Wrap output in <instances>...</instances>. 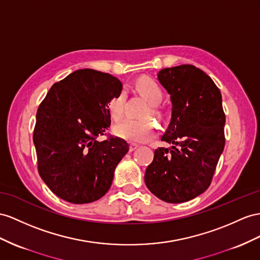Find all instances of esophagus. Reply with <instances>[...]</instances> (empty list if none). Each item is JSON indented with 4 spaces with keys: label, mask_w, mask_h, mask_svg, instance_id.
Returning <instances> with one entry per match:
<instances>
[{
    "label": "esophagus",
    "mask_w": 260,
    "mask_h": 260,
    "mask_svg": "<svg viewBox=\"0 0 260 260\" xmlns=\"http://www.w3.org/2000/svg\"><path fill=\"white\" fill-rule=\"evenodd\" d=\"M137 147H138V145H136V144H131V145H129V151H134Z\"/></svg>",
    "instance_id": "esophagus-1"
}]
</instances>
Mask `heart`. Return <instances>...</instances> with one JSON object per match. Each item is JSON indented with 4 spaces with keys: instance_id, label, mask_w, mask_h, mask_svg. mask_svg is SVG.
<instances>
[{
    "instance_id": "1",
    "label": "heart",
    "mask_w": 260,
    "mask_h": 260,
    "mask_svg": "<svg viewBox=\"0 0 260 260\" xmlns=\"http://www.w3.org/2000/svg\"><path fill=\"white\" fill-rule=\"evenodd\" d=\"M136 89L143 94L147 101L152 104L150 112L157 116H161V111L157 108L158 103L161 102L164 98V91L157 81L154 79L143 77L139 78L136 81ZM125 102H126V93L124 91L118 92L116 95L110 99L108 102L109 114L113 119L121 118L125 112ZM157 124L152 122L151 119H134V118H125L122 122L117 123L113 132L118 137H122L126 141L133 143H142L149 141L154 138L157 134Z\"/></svg>"
}]
</instances>
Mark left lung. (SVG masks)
<instances>
[{
	"instance_id": "1",
	"label": "left lung",
	"mask_w": 260,
	"mask_h": 260,
	"mask_svg": "<svg viewBox=\"0 0 260 260\" xmlns=\"http://www.w3.org/2000/svg\"><path fill=\"white\" fill-rule=\"evenodd\" d=\"M158 79L171 96L172 116L145 172L151 193L168 203L194 199L210 187L224 149L225 113L213 80L192 64L165 68Z\"/></svg>"
}]
</instances>
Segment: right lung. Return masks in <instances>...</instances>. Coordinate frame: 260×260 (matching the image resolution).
I'll return each mask as SVG.
<instances>
[{
    "label": "right lung",
    "mask_w": 260,
    "mask_h": 260,
    "mask_svg": "<svg viewBox=\"0 0 260 260\" xmlns=\"http://www.w3.org/2000/svg\"><path fill=\"white\" fill-rule=\"evenodd\" d=\"M121 91V81L110 73L81 69L56 82L39 104L32 134L37 169L64 201L90 203L109 191L129 149L125 139L105 133L108 102ZM101 135L107 139L99 142Z\"/></svg>",
    "instance_id": "right-lung-1"
}]
</instances>
